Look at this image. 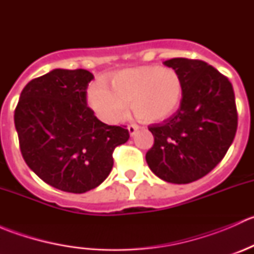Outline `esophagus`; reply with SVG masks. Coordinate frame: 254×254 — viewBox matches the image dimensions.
I'll return each mask as SVG.
<instances>
[{"mask_svg": "<svg viewBox=\"0 0 254 254\" xmlns=\"http://www.w3.org/2000/svg\"><path fill=\"white\" fill-rule=\"evenodd\" d=\"M137 130H139V127H137V125H135V124L129 125V127H127V131H129L130 136H134L135 132H136Z\"/></svg>", "mask_w": 254, "mask_h": 254, "instance_id": "esophagus-1", "label": "esophagus"}]
</instances>
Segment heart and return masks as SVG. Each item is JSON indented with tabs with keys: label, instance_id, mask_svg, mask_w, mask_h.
<instances>
[{
	"label": "heart",
	"instance_id": "heart-1",
	"mask_svg": "<svg viewBox=\"0 0 254 254\" xmlns=\"http://www.w3.org/2000/svg\"><path fill=\"white\" fill-rule=\"evenodd\" d=\"M109 88L92 84L87 92L91 109L109 124L119 123L130 103L137 120L147 124L168 119L183 98V82L177 71L156 65L124 68L108 79Z\"/></svg>",
	"mask_w": 254,
	"mask_h": 254
}]
</instances>
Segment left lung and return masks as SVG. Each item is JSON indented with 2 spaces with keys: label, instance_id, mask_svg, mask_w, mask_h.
Segmentation results:
<instances>
[{
  "label": "left lung",
  "instance_id": "1",
  "mask_svg": "<svg viewBox=\"0 0 254 254\" xmlns=\"http://www.w3.org/2000/svg\"><path fill=\"white\" fill-rule=\"evenodd\" d=\"M163 64L181 76L183 98L172 117L148 127L155 142L146 162L162 181L191 183L214 170L234 141V88L229 78L201 60L176 58Z\"/></svg>",
  "mask_w": 254,
  "mask_h": 254
}]
</instances>
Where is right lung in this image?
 Returning a JSON list of instances; mask_svg holds the SVG:
<instances>
[{
	"mask_svg": "<svg viewBox=\"0 0 254 254\" xmlns=\"http://www.w3.org/2000/svg\"><path fill=\"white\" fill-rule=\"evenodd\" d=\"M89 71L55 68L23 88L14 111L20 152L28 167L60 190L86 193L113 168V151L129 131L97 119L87 107Z\"/></svg>",
	"mask_w": 254,
	"mask_h": 254,
	"instance_id": "obj_1",
	"label": "right lung"
}]
</instances>
